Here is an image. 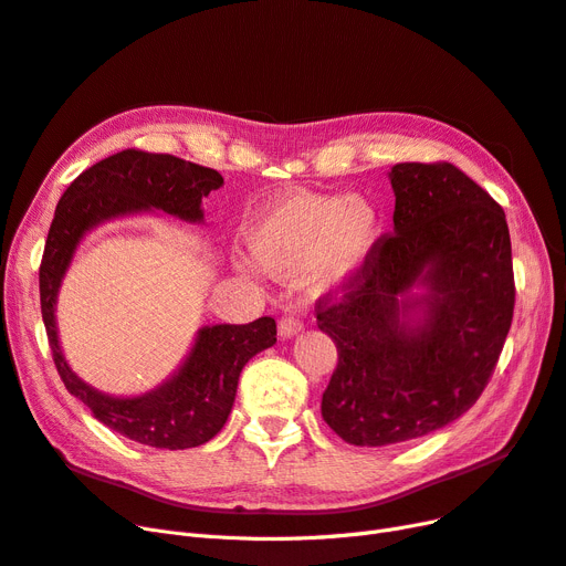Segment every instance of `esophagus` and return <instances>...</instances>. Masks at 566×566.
Segmentation results:
<instances>
[{"label":"esophagus","mask_w":566,"mask_h":566,"mask_svg":"<svg viewBox=\"0 0 566 566\" xmlns=\"http://www.w3.org/2000/svg\"><path fill=\"white\" fill-rule=\"evenodd\" d=\"M302 327H304V323H302L300 318H295V316H285V318H281V321H279V337H281V339L295 337L297 333H302Z\"/></svg>","instance_id":"1"}]
</instances>
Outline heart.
I'll return each instance as SVG.
<instances>
[{
  "label": "heart",
  "mask_w": 566,
  "mask_h": 566,
  "mask_svg": "<svg viewBox=\"0 0 566 566\" xmlns=\"http://www.w3.org/2000/svg\"><path fill=\"white\" fill-rule=\"evenodd\" d=\"M381 237L379 210L360 197L287 193L245 229L252 260L279 279L300 276L314 295H329L367 266Z\"/></svg>",
  "instance_id": "1"
}]
</instances>
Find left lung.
Masks as SVG:
<instances>
[{
	"label": "left lung",
	"mask_w": 566,
	"mask_h": 566,
	"mask_svg": "<svg viewBox=\"0 0 566 566\" xmlns=\"http://www.w3.org/2000/svg\"><path fill=\"white\" fill-rule=\"evenodd\" d=\"M388 178L394 233L339 297L316 302L339 356L321 412L358 447L415 440L469 412L515 306L511 233L490 193L447 161L396 164Z\"/></svg>",
	"instance_id": "obj_1"
}]
</instances>
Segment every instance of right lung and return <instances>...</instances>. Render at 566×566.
<instances>
[{
	"label": "right lung",
	"instance_id": "obj_1",
	"mask_svg": "<svg viewBox=\"0 0 566 566\" xmlns=\"http://www.w3.org/2000/svg\"><path fill=\"white\" fill-rule=\"evenodd\" d=\"M212 168L143 149H124L93 164L55 206L39 266V297L49 346L67 391L80 398L112 431L159 450H187L216 438L231 412L241 369L260 350L276 344V321L262 316L248 325L201 327L187 360L168 381L135 398L95 391L76 377L57 344V287L84 233L107 220L145 210H164L185 222H201V199L222 187Z\"/></svg>",
	"mask_w": 566,
	"mask_h": 566
}]
</instances>
